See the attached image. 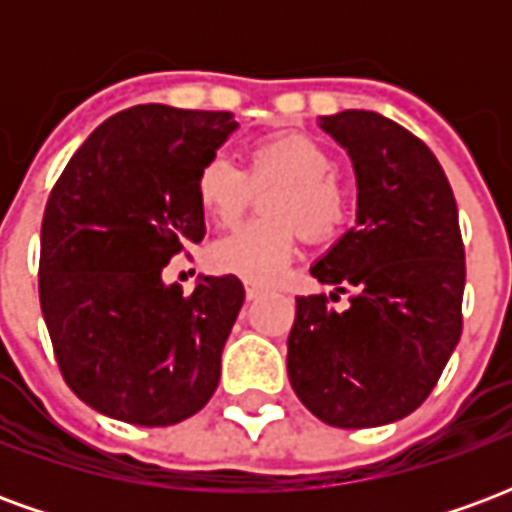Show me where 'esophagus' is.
<instances>
[{
    "instance_id": "34e87169",
    "label": "esophagus",
    "mask_w": 512,
    "mask_h": 512,
    "mask_svg": "<svg viewBox=\"0 0 512 512\" xmlns=\"http://www.w3.org/2000/svg\"><path fill=\"white\" fill-rule=\"evenodd\" d=\"M266 293V288L263 285H255V282H246V299L252 301L257 299V296H263Z\"/></svg>"
}]
</instances>
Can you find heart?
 I'll return each instance as SVG.
<instances>
[{
	"label": "heart",
	"mask_w": 512,
	"mask_h": 512,
	"mask_svg": "<svg viewBox=\"0 0 512 512\" xmlns=\"http://www.w3.org/2000/svg\"><path fill=\"white\" fill-rule=\"evenodd\" d=\"M337 161L304 134L266 136L249 147V175L227 156L208 158L197 172V202L205 219L219 227L235 224L252 200V186L279 183L263 202L268 219L235 227L211 246L219 271L263 282L285 268L299 230L310 241H326L345 224L348 194L334 178Z\"/></svg>",
	"instance_id": "obj_1"
}]
</instances>
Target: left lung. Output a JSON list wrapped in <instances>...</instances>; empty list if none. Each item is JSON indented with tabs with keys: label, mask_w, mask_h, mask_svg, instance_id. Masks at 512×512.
<instances>
[{
	"label": "left lung",
	"mask_w": 512,
	"mask_h": 512,
	"mask_svg": "<svg viewBox=\"0 0 512 512\" xmlns=\"http://www.w3.org/2000/svg\"><path fill=\"white\" fill-rule=\"evenodd\" d=\"M318 126L348 150L359 194L356 227L310 271L352 296L345 311L296 299L288 376L326 425L376 428L422 406L461 340L458 208L430 147L389 117L345 109Z\"/></svg>",
	"instance_id": "left-lung-1"
}]
</instances>
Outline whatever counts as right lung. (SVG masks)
<instances>
[{"mask_svg":"<svg viewBox=\"0 0 512 512\" xmlns=\"http://www.w3.org/2000/svg\"><path fill=\"white\" fill-rule=\"evenodd\" d=\"M235 128L230 112L134 106L95 128L51 189L40 310L65 384L106 417L175 425L219 386L241 279L200 277L183 296L161 271L202 241L197 172Z\"/></svg>","mask_w":512,"mask_h":512,"instance_id":"1","label":"right lung"}]
</instances>
